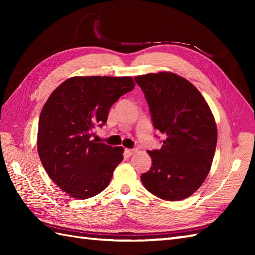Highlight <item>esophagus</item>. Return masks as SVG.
<instances>
[{"instance_id":"34e87169","label":"esophagus","mask_w":255,"mask_h":255,"mask_svg":"<svg viewBox=\"0 0 255 255\" xmlns=\"http://www.w3.org/2000/svg\"><path fill=\"white\" fill-rule=\"evenodd\" d=\"M125 151L128 155H132L134 152H137V149H126Z\"/></svg>"}]
</instances>
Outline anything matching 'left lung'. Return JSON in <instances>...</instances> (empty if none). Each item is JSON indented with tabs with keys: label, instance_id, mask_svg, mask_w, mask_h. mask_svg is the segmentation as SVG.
Wrapping results in <instances>:
<instances>
[{
	"label": "left lung",
	"instance_id": "1",
	"mask_svg": "<svg viewBox=\"0 0 255 255\" xmlns=\"http://www.w3.org/2000/svg\"><path fill=\"white\" fill-rule=\"evenodd\" d=\"M155 129L165 137L149 150L152 165L140 176L148 191L165 200H182L207 177L217 144V127L203 95L186 79L171 72L139 75Z\"/></svg>",
	"mask_w": 255,
	"mask_h": 255
}]
</instances>
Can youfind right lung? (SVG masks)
<instances>
[{"label":"right lung","mask_w":255,"mask_h":255,"mask_svg":"<svg viewBox=\"0 0 255 255\" xmlns=\"http://www.w3.org/2000/svg\"><path fill=\"white\" fill-rule=\"evenodd\" d=\"M133 88L130 77H74L42 107L38 154L49 177L70 196L93 197L110 184L124 149L96 142L93 129L104 126L112 105Z\"/></svg>","instance_id":"obj_1"}]
</instances>
